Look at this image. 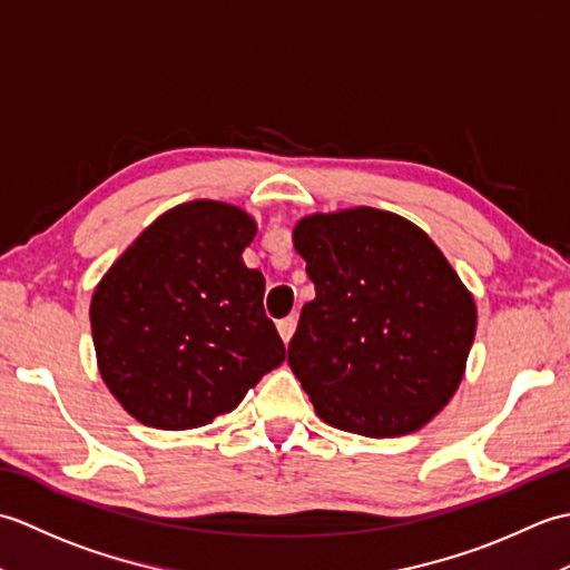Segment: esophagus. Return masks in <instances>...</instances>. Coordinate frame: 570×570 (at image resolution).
I'll return each instance as SVG.
<instances>
[{
	"instance_id": "34e87169",
	"label": "esophagus",
	"mask_w": 570,
	"mask_h": 570,
	"mask_svg": "<svg viewBox=\"0 0 570 570\" xmlns=\"http://www.w3.org/2000/svg\"><path fill=\"white\" fill-rule=\"evenodd\" d=\"M296 323H298V318H296V316H286V318H282V321L276 323L278 335H282V341H284V343L292 341V335H294V331H296Z\"/></svg>"
}]
</instances>
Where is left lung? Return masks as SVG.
Masks as SVG:
<instances>
[{
    "mask_svg": "<svg viewBox=\"0 0 570 570\" xmlns=\"http://www.w3.org/2000/svg\"><path fill=\"white\" fill-rule=\"evenodd\" d=\"M316 298L288 365L335 429L394 439L439 414L463 380L475 301L433 239L377 208L308 215L294 229Z\"/></svg>",
    "mask_w": 570,
    "mask_h": 570,
    "instance_id": "obj_1",
    "label": "left lung"
}]
</instances>
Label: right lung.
Returning a JSON list of instances; mask_svg holds the SVG:
<instances>
[{
    "label": "right lung",
    "mask_w": 570,
    "mask_h": 570,
    "mask_svg": "<svg viewBox=\"0 0 570 570\" xmlns=\"http://www.w3.org/2000/svg\"><path fill=\"white\" fill-rule=\"evenodd\" d=\"M257 223L235 205H176L92 294L107 390L144 426L198 429L233 411L286 347L264 316V276L242 262Z\"/></svg>",
    "instance_id": "right-lung-1"
}]
</instances>
